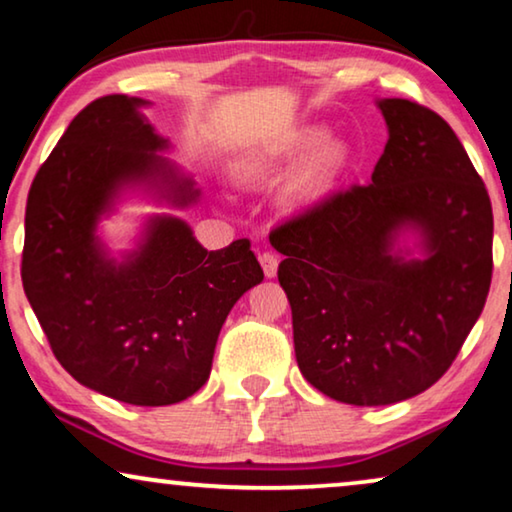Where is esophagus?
<instances>
[{
	"label": "esophagus",
	"instance_id": "34e87169",
	"mask_svg": "<svg viewBox=\"0 0 512 512\" xmlns=\"http://www.w3.org/2000/svg\"><path fill=\"white\" fill-rule=\"evenodd\" d=\"M258 261H261V268H263V272H265V277L272 279V277L277 275L279 261H277V256L272 254V251H263V254L258 256Z\"/></svg>",
	"mask_w": 512,
	"mask_h": 512
}]
</instances>
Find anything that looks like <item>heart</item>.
Listing matches in <instances>:
<instances>
[{"mask_svg": "<svg viewBox=\"0 0 512 512\" xmlns=\"http://www.w3.org/2000/svg\"><path fill=\"white\" fill-rule=\"evenodd\" d=\"M324 139V132L317 128L300 130L296 135L279 139L275 144H263L249 149L237 163V179L249 186H263L282 177L293 163H298L305 153H314L286 188V198L291 205H310L328 191L331 181L347 163V146L340 139Z\"/></svg>", "mask_w": 512, "mask_h": 512, "instance_id": "b5f03b06", "label": "heart"}]
</instances>
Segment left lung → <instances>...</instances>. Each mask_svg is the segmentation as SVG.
I'll list each match as a JSON object with an SVG mask.
<instances>
[{
	"mask_svg": "<svg viewBox=\"0 0 512 512\" xmlns=\"http://www.w3.org/2000/svg\"><path fill=\"white\" fill-rule=\"evenodd\" d=\"M377 107L389 139L368 186L270 233L300 373L349 405H391L438 382L492 284V202L459 137L417 102ZM408 232L419 259L400 247Z\"/></svg>",
	"mask_w": 512,
	"mask_h": 512,
	"instance_id": "left-lung-1",
	"label": "left lung"
}]
</instances>
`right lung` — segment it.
<instances>
[{"mask_svg": "<svg viewBox=\"0 0 512 512\" xmlns=\"http://www.w3.org/2000/svg\"><path fill=\"white\" fill-rule=\"evenodd\" d=\"M146 100L90 102L27 195L23 289L55 359L83 387L130 405H172L207 382L221 326L263 282L249 240L207 251L186 221L156 214L121 258L97 235L125 191L186 209L195 181L160 156L170 142Z\"/></svg>", "mask_w": 512, "mask_h": 512, "instance_id": "add662e5", "label": "right lung"}]
</instances>
